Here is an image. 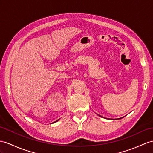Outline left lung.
Listing matches in <instances>:
<instances>
[{"instance_id":"8db88e82","label":"left lung","mask_w":153,"mask_h":153,"mask_svg":"<svg viewBox=\"0 0 153 153\" xmlns=\"http://www.w3.org/2000/svg\"><path fill=\"white\" fill-rule=\"evenodd\" d=\"M99 116H100V115H99ZM100 117H102V116H100ZM119 119H121V118H119ZM119 119H118V120H119Z\"/></svg>"}]
</instances>
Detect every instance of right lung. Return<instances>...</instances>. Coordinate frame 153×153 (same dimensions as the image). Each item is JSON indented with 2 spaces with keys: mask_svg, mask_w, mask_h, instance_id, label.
<instances>
[{
  "mask_svg": "<svg viewBox=\"0 0 153 153\" xmlns=\"http://www.w3.org/2000/svg\"><path fill=\"white\" fill-rule=\"evenodd\" d=\"M58 120H57V121H55V122H53V123H56V122H57V121H58Z\"/></svg>",
  "mask_w": 153,
  "mask_h": 153,
  "instance_id": "obj_1",
  "label": "right lung"
}]
</instances>
